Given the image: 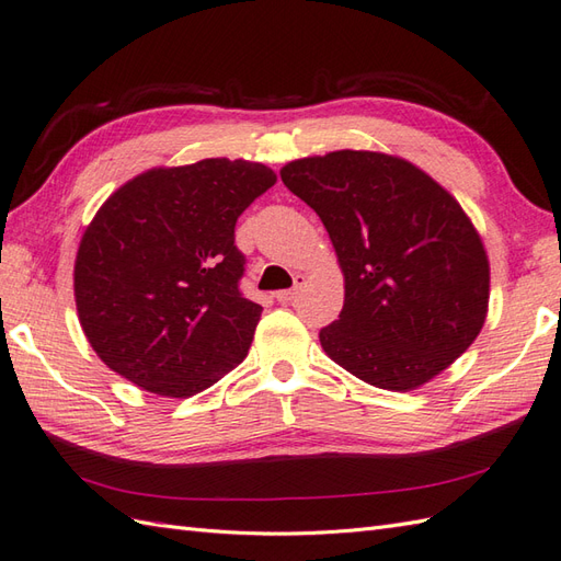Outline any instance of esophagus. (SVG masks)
<instances>
[{
	"mask_svg": "<svg viewBox=\"0 0 561 561\" xmlns=\"http://www.w3.org/2000/svg\"><path fill=\"white\" fill-rule=\"evenodd\" d=\"M304 284H306V277H304V275H296V277H294V286H291V289H284V291H277V294H275V298H277V301H279V304H291V301H294V298L298 296V291H301V289H304Z\"/></svg>",
	"mask_w": 561,
	"mask_h": 561,
	"instance_id": "esophagus-1",
	"label": "esophagus"
}]
</instances>
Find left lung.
<instances>
[{
    "label": "left lung",
    "mask_w": 561,
    "mask_h": 561,
    "mask_svg": "<svg viewBox=\"0 0 561 561\" xmlns=\"http://www.w3.org/2000/svg\"><path fill=\"white\" fill-rule=\"evenodd\" d=\"M279 174L322 219L344 272L340 320L320 330L334 363L373 387L411 392L476 342L490 263L433 176L370 150L294 160Z\"/></svg>",
    "instance_id": "obj_1"
}]
</instances>
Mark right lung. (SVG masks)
<instances>
[{"label":"right lung","instance_id":"obj_1","mask_svg":"<svg viewBox=\"0 0 561 561\" xmlns=\"http://www.w3.org/2000/svg\"><path fill=\"white\" fill-rule=\"evenodd\" d=\"M270 167L213 158L114 191L73 265L81 328L102 363L160 397H193L245 358L260 320L233 227L275 186Z\"/></svg>","mask_w":561,"mask_h":561}]
</instances>
